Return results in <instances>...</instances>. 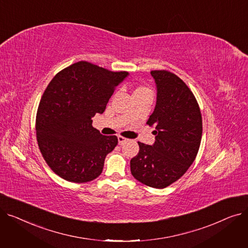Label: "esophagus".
I'll return each mask as SVG.
<instances>
[{"label":"esophagus","instance_id":"obj_1","mask_svg":"<svg viewBox=\"0 0 248 248\" xmlns=\"http://www.w3.org/2000/svg\"><path fill=\"white\" fill-rule=\"evenodd\" d=\"M117 140H119V144H120V145H124V144H125V142L128 140L126 138L122 137V136H119V137H117Z\"/></svg>","mask_w":248,"mask_h":248}]
</instances>
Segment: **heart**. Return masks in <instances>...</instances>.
<instances>
[{"label": "heart", "mask_w": 248, "mask_h": 248, "mask_svg": "<svg viewBox=\"0 0 248 248\" xmlns=\"http://www.w3.org/2000/svg\"><path fill=\"white\" fill-rule=\"evenodd\" d=\"M138 93H151V90L148 87L141 86L135 90V94H138Z\"/></svg>", "instance_id": "1"}]
</instances>
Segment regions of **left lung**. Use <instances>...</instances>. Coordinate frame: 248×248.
I'll return each mask as SVG.
<instances>
[{"instance_id": "left-lung-1", "label": "left lung", "mask_w": 248, "mask_h": 248, "mask_svg": "<svg viewBox=\"0 0 248 248\" xmlns=\"http://www.w3.org/2000/svg\"><path fill=\"white\" fill-rule=\"evenodd\" d=\"M157 85V102L147 124L155 126L153 146L138 141L131 160L132 175L149 187L163 189L183 176L198 154L202 115L191 89L176 74L151 71Z\"/></svg>"}]
</instances>
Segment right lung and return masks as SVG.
I'll return each instance as SVG.
<instances>
[{"instance_id":"add662e5","label":"right lung","mask_w":248,"mask_h":248,"mask_svg":"<svg viewBox=\"0 0 248 248\" xmlns=\"http://www.w3.org/2000/svg\"><path fill=\"white\" fill-rule=\"evenodd\" d=\"M127 75L79 61L50 81L38 107L36 136L39 150L56 175L73 183H86L101 174L117 138L101 135L91 117L104 111Z\"/></svg>"}]
</instances>
